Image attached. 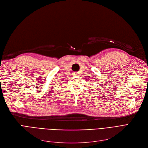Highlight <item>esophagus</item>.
I'll return each instance as SVG.
<instances>
[{
    "mask_svg": "<svg viewBox=\"0 0 148 148\" xmlns=\"http://www.w3.org/2000/svg\"><path fill=\"white\" fill-rule=\"evenodd\" d=\"M79 72H74L73 73V75H75V76H78L79 75Z\"/></svg>",
    "mask_w": 148,
    "mask_h": 148,
    "instance_id": "34e87169",
    "label": "esophagus"
}]
</instances>
